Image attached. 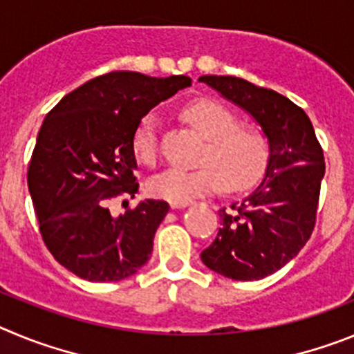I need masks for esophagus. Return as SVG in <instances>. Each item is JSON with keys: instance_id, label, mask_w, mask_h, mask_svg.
Segmentation results:
<instances>
[{"instance_id": "34e87169", "label": "esophagus", "mask_w": 354, "mask_h": 354, "mask_svg": "<svg viewBox=\"0 0 354 354\" xmlns=\"http://www.w3.org/2000/svg\"><path fill=\"white\" fill-rule=\"evenodd\" d=\"M190 203H171V208L173 209H180V208H185V206H189Z\"/></svg>"}]
</instances>
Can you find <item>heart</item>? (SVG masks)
Here are the masks:
<instances>
[{"mask_svg":"<svg viewBox=\"0 0 354 354\" xmlns=\"http://www.w3.org/2000/svg\"><path fill=\"white\" fill-rule=\"evenodd\" d=\"M183 118L206 138L199 155V167H169L155 174L148 183L149 192L171 203H190L201 196L216 192L222 183L227 190H241L263 173L268 145L254 127L238 125V116L222 102L197 98L185 104ZM133 155L141 164L153 165L158 157V118L146 114L136 129Z\"/></svg>","mask_w":354,"mask_h":354,"instance_id":"b5f03b06","label":"heart"}]
</instances>
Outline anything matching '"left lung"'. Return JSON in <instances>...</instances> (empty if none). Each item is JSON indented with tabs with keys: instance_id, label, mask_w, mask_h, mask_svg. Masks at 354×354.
Listing matches in <instances>:
<instances>
[{
	"instance_id": "left-lung-1",
	"label": "left lung",
	"mask_w": 354,
	"mask_h": 354,
	"mask_svg": "<svg viewBox=\"0 0 354 354\" xmlns=\"http://www.w3.org/2000/svg\"><path fill=\"white\" fill-rule=\"evenodd\" d=\"M199 82L250 114L268 141L263 180L218 212V234L201 259L227 279H264L298 256L310 238L324 176L323 149L305 111L284 95L231 75H201Z\"/></svg>"
}]
</instances>
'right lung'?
<instances>
[{"instance_id": "obj_1", "label": "right lung", "mask_w": 354, "mask_h": 354, "mask_svg": "<svg viewBox=\"0 0 354 354\" xmlns=\"http://www.w3.org/2000/svg\"><path fill=\"white\" fill-rule=\"evenodd\" d=\"M190 84L185 75L111 72L65 95L46 116L28 187L44 241L68 272L118 282L148 263L169 205L145 199L114 216L109 201L138 194L132 141L142 118Z\"/></svg>"}]
</instances>
